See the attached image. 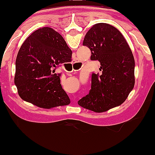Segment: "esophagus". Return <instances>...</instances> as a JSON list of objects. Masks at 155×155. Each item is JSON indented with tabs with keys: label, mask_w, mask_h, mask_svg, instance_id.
Listing matches in <instances>:
<instances>
[{
	"label": "esophagus",
	"mask_w": 155,
	"mask_h": 155,
	"mask_svg": "<svg viewBox=\"0 0 155 155\" xmlns=\"http://www.w3.org/2000/svg\"><path fill=\"white\" fill-rule=\"evenodd\" d=\"M73 65H78V64H79V62L77 61V60L76 59V58H74V60H73V63H72ZM79 69H77V70H74V71H79ZM71 103L72 104L74 105H76V98H72V101H71Z\"/></svg>",
	"instance_id": "esophagus-1"
}]
</instances>
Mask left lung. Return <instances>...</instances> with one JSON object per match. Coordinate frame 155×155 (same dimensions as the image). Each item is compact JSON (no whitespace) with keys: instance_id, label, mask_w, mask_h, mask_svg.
Segmentation results:
<instances>
[{"instance_id":"left-lung-1","label":"left lung","mask_w":155,"mask_h":155,"mask_svg":"<svg viewBox=\"0 0 155 155\" xmlns=\"http://www.w3.org/2000/svg\"><path fill=\"white\" fill-rule=\"evenodd\" d=\"M83 45L91 50V60L101 63V74L92 73L91 90L78 104L95 112L120 106L135 84V60L130 48L116 28L97 23L87 33Z\"/></svg>"}]
</instances>
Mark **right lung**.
Segmentation results:
<instances>
[{"instance_id":"obj_1","label":"right lung","mask_w":155,"mask_h":155,"mask_svg":"<svg viewBox=\"0 0 155 155\" xmlns=\"http://www.w3.org/2000/svg\"><path fill=\"white\" fill-rule=\"evenodd\" d=\"M71 55L62 35L52 28L33 32L21 46L16 59L15 83L21 98L44 108L70 104L60 84L61 74H54V69L71 61Z\"/></svg>"}]
</instances>
